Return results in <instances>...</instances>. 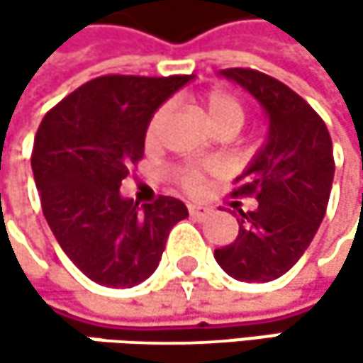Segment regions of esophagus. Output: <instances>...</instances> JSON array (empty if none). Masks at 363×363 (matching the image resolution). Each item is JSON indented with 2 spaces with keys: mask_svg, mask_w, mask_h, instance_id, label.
<instances>
[{
  "mask_svg": "<svg viewBox=\"0 0 363 363\" xmlns=\"http://www.w3.org/2000/svg\"><path fill=\"white\" fill-rule=\"evenodd\" d=\"M189 214L193 218H206L210 214V208L206 206H199V203H189Z\"/></svg>",
  "mask_w": 363,
  "mask_h": 363,
  "instance_id": "obj_1",
  "label": "esophagus"
}]
</instances>
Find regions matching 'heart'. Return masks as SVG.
<instances>
[{"mask_svg":"<svg viewBox=\"0 0 363 363\" xmlns=\"http://www.w3.org/2000/svg\"><path fill=\"white\" fill-rule=\"evenodd\" d=\"M203 109H206L210 125L216 132H225V130L238 132L246 121L244 103L238 96H233L229 92H223V90L208 92L206 99H203ZM166 117H168V105H162V107L153 111V115L147 121V132H145L147 145L160 143V138L164 134ZM170 179L186 193H199L203 189V182H206V170L201 166H195V164L174 166V168H170Z\"/></svg>","mask_w":363,"mask_h":363,"instance_id":"heart-1","label":"heart"}]
</instances>
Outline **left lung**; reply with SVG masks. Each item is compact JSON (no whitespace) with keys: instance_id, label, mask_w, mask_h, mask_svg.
<instances>
[{"instance_id":"left-lung-1","label":"left lung","mask_w":363,"mask_h":363,"mask_svg":"<svg viewBox=\"0 0 363 363\" xmlns=\"http://www.w3.org/2000/svg\"><path fill=\"white\" fill-rule=\"evenodd\" d=\"M223 75L264 107L269 136L231 193L258 203L240 210L235 242L214 250V258L240 281H273L298 262L324 220L334 179L332 138L315 109L279 79L244 67Z\"/></svg>"}]
</instances>
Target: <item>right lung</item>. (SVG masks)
<instances>
[{
  "instance_id": "right-lung-1",
  "label": "right lung",
  "mask_w": 363,
  "mask_h": 363,
  "mask_svg": "<svg viewBox=\"0 0 363 363\" xmlns=\"http://www.w3.org/2000/svg\"><path fill=\"white\" fill-rule=\"evenodd\" d=\"M193 75H101L45 113L31 168L43 216L73 264L107 288H132L160 264L170 229L189 216L177 197L119 195L143 160L147 121Z\"/></svg>"
}]
</instances>
